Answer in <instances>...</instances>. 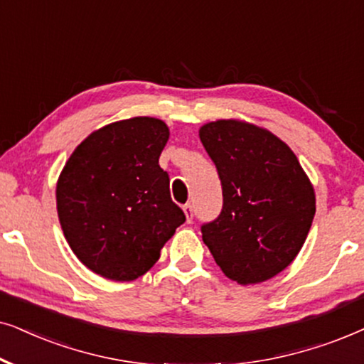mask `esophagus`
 I'll use <instances>...</instances> for the list:
<instances>
[{"label": "esophagus", "mask_w": 364, "mask_h": 364, "mask_svg": "<svg viewBox=\"0 0 364 364\" xmlns=\"http://www.w3.org/2000/svg\"><path fill=\"white\" fill-rule=\"evenodd\" d=\"M183 210H185V215L188 218V221L193 220V205L191 203H186L185 206H183Z\"/></svg>", "instance_id": "34e87169"}]
</instances>
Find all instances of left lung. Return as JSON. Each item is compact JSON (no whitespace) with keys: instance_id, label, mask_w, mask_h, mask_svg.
<instances>
[{"instance_id":"1","label":"left lung","mask_w":364,"mask_h":364,"mask_svg":"<svg viewBox=\"0 0 364 364\" xmlns=\"http://www.w3.org/2000/svg\"><path fill=\"white\" fill-rule=\"evenodd\" d=\"M218 169L223 208L201 235L223 273L241 284L281 273L301 250L316 201L296 154L255 124L220 119L200 129Z\"/></svg>"}]
</instances>
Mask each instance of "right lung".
<instances>
[{"instance_id":"1","label":"right lung","mask_w":364,"mask_h":364,"mask_svg":"<svg viewBox=\"0 0 364 364\" xmlns=\"http://www.w3.org/2000/svg\"><path fill=\"white\" fill-rule=\"evenodd\" d=\"M168 138L161 119L118 121L91 133L63 168L56 186L63 232L77 259L103 278L146 273L186 221L158 163Z\"/></svg>"}]
</instances>
